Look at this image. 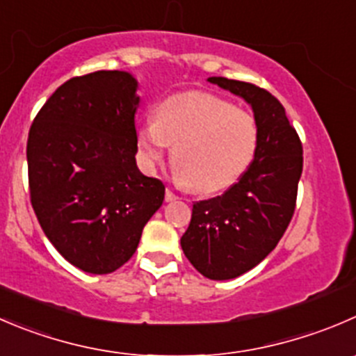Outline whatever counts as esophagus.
<instances>
[{"mask_svg": "<svg viewBox=\"0 0 356 356\" xmlns=\"http://www.w3.org/2000/svg\"><path fill=\"white\" fill-rule=\"evenodd\" d=\"M177 198L179 196L175 195L172 189H167V191H165V202H174V200H177Z\"/></svg>", "mask_w": 356, "mask_h": 356, "instance_id": "34e87169", "label": "esophagus"}]
</instances>
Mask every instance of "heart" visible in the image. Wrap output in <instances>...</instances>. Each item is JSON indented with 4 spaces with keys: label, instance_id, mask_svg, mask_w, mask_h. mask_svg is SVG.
I'll return each mask as SVG.
<instances>
[{
    "label": "heart",
    "instance_id": "b5f03b06",
    "mask_svg": "<svg viewBox=\"0 0 356 356\" xmlns=\"http://www.w3.org/2000/svg\"><path fill=\"white\" fill-rule=\"evenodd\" d=\"M259 144L257 120L247 109L205 92L172 95L154 122L137 130V149L147 168L161 163L168 146L179 179L196 193L233 186L250 167Z\"/></svg>",
    "mask_w": 356,
    "mask_h": 356
}]
</instances>
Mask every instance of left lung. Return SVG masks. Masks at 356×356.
I'll use <instances>...</instances> for the list:
<instances>
[{
  "mask_svg": "<svg viewBox=\"0 0 356 356\" xmlns=\"http://www.w3.org/2000/svg\"><path fill=\"white\" fill-rule=\"evenodd\" d=\"M209 81L243 97L259 127L250 167L220 196L193 203L191 222L181 238L184 255L203 277L229 280L257 266L284 236L296 210L302 144L270 92L220 76Z\"/></svg>",
  "mask_w": 356,
  "mask_h": 356,
  "instance_id": "8db88e82",
  "label": "left lung"
}]
</instances>
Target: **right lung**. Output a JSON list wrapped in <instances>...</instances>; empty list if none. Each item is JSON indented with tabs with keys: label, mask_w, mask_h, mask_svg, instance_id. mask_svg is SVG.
<instances>
[{
	"label": "right lung",
	"mask_w": 356,
	"mask_h": 356,
	"mask_svg": "<svg viewBox=\"0 0 356 356\" xmlns=\"http://www.w3.org/2000/svg\"><path fill=\"white\" fill-rule=\"evenodd\" d=\"M137 81L125 71L67 79L27 137L31 205L58 254L86 273L122 268L165 186L136 163Z\"/></svg>",
	"instance_id": "1"
}]
</instances>
